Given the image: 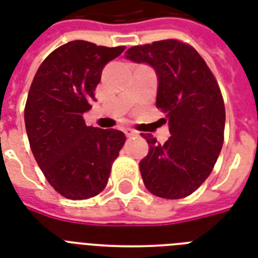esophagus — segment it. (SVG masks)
Listing matches in <instances>:
<instances>
[{
    "mask_svg": "<svg viewBox=\"0 0 258 258\" xmlns=\"http://www.w3.org/2000/svg\"><path fill=\"white\" fill-rule=\"evenodd\" d=\"M124 134H125V137H128V138L137 137V135H138L137 131H135V130H133V128H124Z\"/></svg>",
    "mask_w": 258,
    "mask_h": 258,
    "instance_id": "obj_1",
    "label": "esophagus"
}]
</instances>
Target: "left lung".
I'll return each mask as SVG.
<instances>
[{
  "instance_id": "1",
  "label": "left lung",
  "mask_w": 258,
  "mask_h": 258,
  "mask_svg": "<svg viewBox=\"0 0 258 258\" xmlns=\"http://www.w3.org/2000/svg\"><path fill=\"white\" fill-rule=\"evenodd\" d=\"M124 57L154 68L157 107L166 113L171 134L163 145L143 135L150 146L139 163L145 186L161 198H184L210 175L224 145L220 87L200 53L178 40L133 46Z\"/></svg>"
}]
</instances>
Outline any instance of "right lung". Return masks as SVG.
<instances>
[{
    "instance_id": "1",
    "label": "right lung",
    "mask_w": 258,
    "mask_h": 258,
    "mask_svg": "<svg viewBox=\"0 0 258 258\" xmlns=\"http://www.w3.org/2000/svg\"><path fill=\"white\" fill-rule=\"evenodd\" d=\"M124 46H99L75 40L42 61L30 86L25 127L34 159L52 187L70 200L103 191L111 166L125 142L117 130L87 125L101 71Z\"/></svg>"
}]
</instances>
